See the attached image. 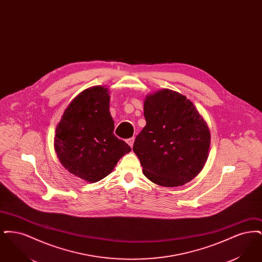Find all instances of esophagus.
<instances>
[{"label": "esophagus", "instance_id": "obj_1", "mask_svg": "<svg viewBox=\"0 0 262 262\" xmlns=\"http://www.w3.org/2000/svg\"><path fill=\"white\" fill-rule=\"evenodd\" d=\"M134 142H135V137H130V138H127V139H126V143H127L130 147H133Z\"/></svg>", "mask_w": 262, "mask_h": 262}]
</instances>
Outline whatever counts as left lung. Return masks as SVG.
Wrapping results in <instances>:
<instances>
[{"instance_id": "8db88e82", "label": "left lung", "mask_w": 262, "mask_h": 262, "mask_svg": "<svg viewBox=\"0 0 262 262\" xmlns=\"http://www.w3.org/2000/svg\"><path fill=\"white\" fill-rule=\"evenodd\" d=\"M146 125L133 149L144 176L162 187H179L200 174L208 157L210 132L190 100L162 89L144 100Z\"/></svg>"}]
</instances>
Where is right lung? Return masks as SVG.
I'll list each match as a JSON object with an SVG mask.
<instances>
[{"label":"right lung","instance_id":"obj_1","mask_svg":"<svg viewBox=\"0 0 262 262\" xmlns=\"http://www.w3.org/2000/svg\"><path fill=\"white\" fill-rule=\"evenodd\" d=\"M109 103L108 88H88L71 102L56 128L54 145L60 162L89 183L110 174L132 150L114 135Z\"/></svg>","mask_w":262,"mask_h":262}]
</instances>
